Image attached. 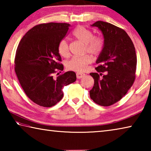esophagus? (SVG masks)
Returning a JSON list of instances; mask_svg holds the SVG:
<instances>
[{
  "label": "esophagus",
  "mask_w": 151,
  "mask_h": 151,
  "mask_svg": "<svg viewBox=\"0 0 151 151\" xmlns=\"http://www.w3.org/2000/svg\"><path fill=\"white\" fill-rule=\"evenodd\" d=\"M85 75V74H83V73H76V78H83Z\"/></svg>",
  "instance_id": "esophagus-1"
}]
</instances>
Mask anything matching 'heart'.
<instances>
[{
	"mask_svg": "<svg viewBox=\"0 0 151 151\" xmlns=\"http://www.w3.org/2000/svg\"><path fill=\"white\" fill-rule=\"evenodd\" d=\"M73 35L78 40L85 44L88 52L93 55H98L103 50L104 42L101 37H93L91 30L85 27H78L73 31ZM58 52L62 57H67L69 54L68 44L63 39L58 45ZM91 58L87 55L80 57H74L66 64V66L70 70L81 73L86 70L87 66L91 63Z\"/></svg>",
	"mask_w": 151,
	"mask_h": 151,
	"instance_id": "1",
	"label": "heart"
}]
</instances>
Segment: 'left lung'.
<instances>
[{"instance_id":"left-lung-1","label":"left lung","mask_w":151,"mask_h":151,"mask_svg":"<svg viewBox=\"0 0 151 151\" xmlns=\"http://www.w3.org/2000/svg\"><path fill=\"white\" fill-rule=\"evenodd\" d=\"M91 26L101 30L104 45L96 61V73H90L94 81L90 96L99 105L110 106L121 100L134 83L135 48L127 33L113 24L97 21Z\"/></svg>"}]
</instances>
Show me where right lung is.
Wrapping results in <instances>:
<instances>
[{
  "label": "right lung",
  "instance_id": "obj_1",
  "mask_svg": "<svg viewBox=\"0 0 151 151\" xmlns=\"http://www.w3.org/2000/svg\"><path fill=\"white\" fill-rule=\"evenodd\" d=\"M70 24L50 22L32 28L20 40L15 56V73L24 93L35 103L51 107L63 97L62 89L75 82L76 74L67 71L55 78L56 71L63 70L58 62V45L67 34Z\"/></svg>",
  "mask_w": 151,
  "mask_h": 151
}]
</instances>
